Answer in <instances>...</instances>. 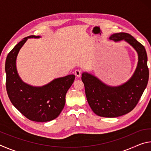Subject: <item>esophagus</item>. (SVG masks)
Segmentation results:
<instances>
[{
	"label": "esophagus",
	"mask_w": 151,
	"mask_h": 151,
	"mask_svg": "<svg viewBox=\"0 0 151 151\" xmlns=\"http://www.w3.org/2000/svg\"><path fill=\"white\" fill-rule=\"evenodd\" d=\"M75 75L77 76V77H80V76H81V70L76 69L75 71Z\"/></svg>",
	"instance_id": "34e87169"
}]
</instances>
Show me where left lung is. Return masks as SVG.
I'll return each instance as SVG.
<instances>
[{
	"mask_svg": "<svg viewBox=\"0 0 151 151\" xmlns=\"http://www.w3.org/2000/svg\"><path fill=\"white\" fill-rule=\"evenodd\" d=\"M114 42L124 40L136 50L138 63L133 75L126 83L119 86L106 85L96 76L84 72L82 81L88 103L98 116L108 118L126 114L133 109L146 88L149 72L147 55L144 46L125 32L115 33L109 37Z\"/></svg>",
	"mask_w": 151,
	"mask_h": 151,
	"instance_id": "1",
	"label": "left lung"
}]
</instances>
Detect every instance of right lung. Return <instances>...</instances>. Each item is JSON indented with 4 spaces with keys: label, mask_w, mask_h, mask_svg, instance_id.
<instances>
[{
    "label": "right lung",
    "mask_w": 151,
    "mask_h": 151,
    "mask_svg": "<svg viewBox=\"0 0 151 151\" xmlns=\"http://www.w3.org/2000/svg\"><path fill=\"white\" fill-rule=\"evenodd\" d=\"M40 36H29L19 42L7 56L5 63L6 86L8 96L15 108L30 121L47 122L59 115L65 104L66 94L75 78L74 75L55 78L42 86L24 83L17 69V58L28 39Z\"/></svg>",
    "instance_id": "right-lung-1"
}]
</instances>
